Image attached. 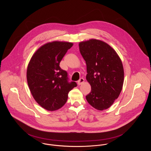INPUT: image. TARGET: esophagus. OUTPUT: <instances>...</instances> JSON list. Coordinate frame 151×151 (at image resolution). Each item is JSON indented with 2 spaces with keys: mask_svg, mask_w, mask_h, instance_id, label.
<instances>
[{
  "mask_svg": "<svg viewBox=\"0 0 151 151\" xmlns=\"http://www.w3.org/2000/svg\"><path fill=\"white\" fill-rule=\"evenodd\" d=\"M84 82V78H81L78 81V82H77V84H78V85H81V84H82Z\"/></svg>",
  "mask_w": 151,
  "mask_h": 151,
  "instance_id": "1",
  "label": "esophagus"
}]
</instances>
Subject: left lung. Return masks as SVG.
<instances>
[{
  "instance_id": "left-lung-1",
  "label": "left lung",
  "mask_w": 151,
  "mask_h": 151,
  "mask_svg": "<svg viewBox=\"0 0 151 151\" xmlns=\"http://www.w3.org/2000/svg\"><path fill=\"white\" fill-rule=\"evenodd\" d=\"M86 62V79L91 86L86 101L93 108L104 110L119 97L124 82V69L120 58L108 43L91 39L79 43Z\"/></svg>"
}]
</instances>
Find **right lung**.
Returning <instances> with one entry per match:
<instances>
[{
	"instance_id": "right-lung-1",
	"label": "right lung",
	"mask_w": 151,
	"mask_h": 151,
	"mask_svg": "<svg viewBox=\"0 0 151 151\" xmlns=\"http://www.w3.org/2000/svg\"><path fill=\"white\" fill-rule=\"evenodd\" d=\"M73 43L53 41L41 46L32 56L27 70V80L36 102L45 109L54 111L67 102L68 92L77 86L68 83L67 73L59 65Z\"/></svg>"
}]
</instances>
